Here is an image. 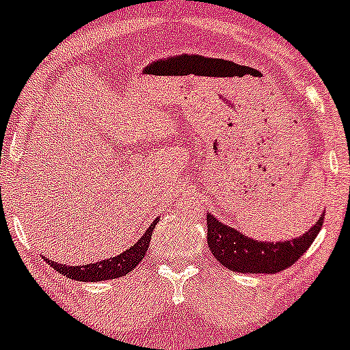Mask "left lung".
Segmentation results:
<instances>
[{
    "instance_id": "left-lung-1",
    "label": "left lung",
    "mask_w": 350,
    "mask_h": 350,
    "mask_svg": "<svg viewBox=\"0 0 350 350\" xmlns=\"http://www.w3.org/2000/svg\"><path fill=\"white\" fill-rule=\"evenodd\" d=\"M323 215L303 236L284 243L256 241L206 215V243L217 261L237 273H277L294 265L311 246L323 226Z\"/></svg>"
}]
</instances>
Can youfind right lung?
Instances as JSON below:
<instances>
[{
	"label": "right lung",
	"instance_id": "right-lung-1",
	"mask_svg": "<svg viewBox=\"0 0 350 350\" xmlns=\"http://www.w3.org/2000/svg\"><path fill=\"white\" fill-rule=\"evenodd\" d=\"M157 220L152 222V226L148 227L147 232H145L133 246H130V250L123 251V253H120L118 256L109 258V260L87 263V265L80 267L61 265V263H56V261L49 260V258H46V261L56 270V272H59L61 275H66L68 279L80 280V282H100V280L120 279V277L130 273L131 270L144 260L145 253H147L148 250V244H150L152 230L155 229Z\"/></svg>",
	"mask_w": 350,
	"mask_h": 350
}]
</instances>
